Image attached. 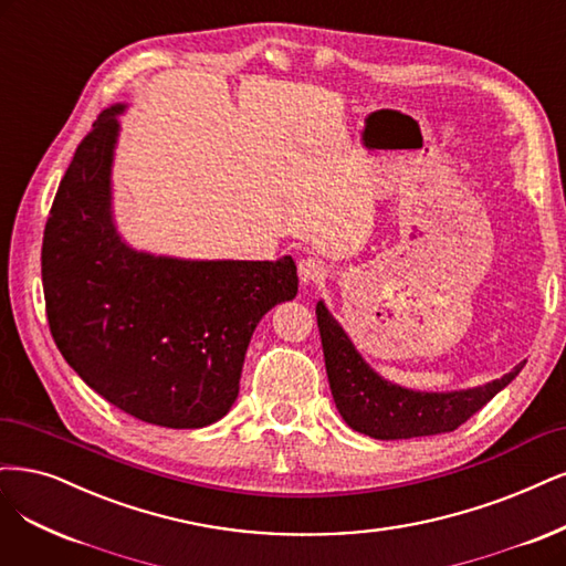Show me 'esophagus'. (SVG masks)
<instances>
[{
    "instance_id": "34e87169",
    "label": "esophagus",
    "mask_w": 566,
    "mask_h": 566,
    "mask_svg": "<svg viewBox=\"0 0 566 566\" xmlns=\"http://www.w3.org/2000/svg\"><path fill=\"white\" fill-rule=\"evenodd\" d=\"M297 271H300V281H302L304 285L321 283V281L327 276V266H325V262L318 260V258H306V260H302L300 266H297Z\"/></svg>"
}]
</instances>
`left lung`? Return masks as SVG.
Returning <instances> with one entry per match:
<instances>
[{
	"label": "left lung",
	"instance_id": "obj_1",
	"mask_svg": "<svg viewBox=\"0 0 566 566\" xmlns=\"http://www.w3.org/2000/svg\"><path fill=\"white\" fill-rule=\"evenodd\" d=\"M325 369L342 419L358 433L377 440H407L450 433L509 386L524 367L478 388L450 394H423L381 379L350 344L342 325L323 302L316 306Z\"/></svg>",
	"mask_w": 566,
	"mask_h": 566
}]
</instances>
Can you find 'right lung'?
<instances>
[{"mask_svg":"<svg viewBox=\"0 0 566 566\" xmlns=\"http://www.w3.org/2000/svg\"><path fill=\"white\" fill-rule=\"evenodd\" d=\"M97 114L55 191L42 245L46 318L63 358L126 415L166 428L222 419L271 306L297 295V266L138 252L112 220L119 114Z\"/></svg>","mask_w":566,"mask_h":566,"instance_id":"add662e5","label":"right lung"}]
</instances>
